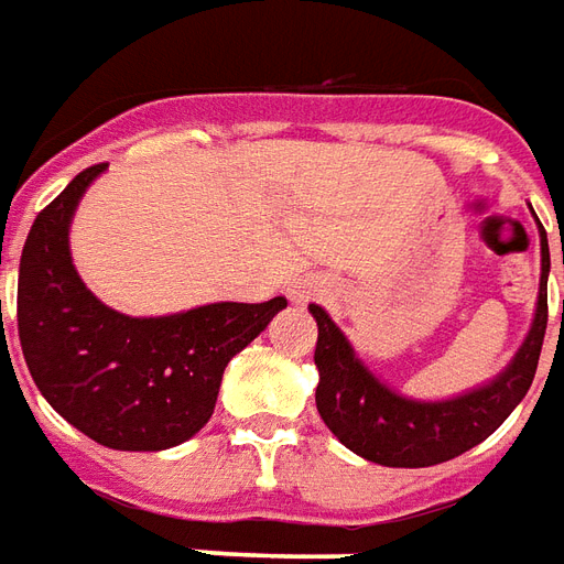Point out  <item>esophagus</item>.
<instances>
[{"label": "esophagus", "instance_id": "34e87169", "mask_svg": "<svg viewBox=\"0 0 564 564\" xmlns=\"http://www.w3.org/2000/svg\"><path fill=\"white\" fill-rule=\"evenodd\" d=\"M324 294H330V288L324 285V282H303V285H297V291H294V297L297 300L324 297Z\"/></svg>", "mask_w": 564, "mask_h": 564}]
</instances>
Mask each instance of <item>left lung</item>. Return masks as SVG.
<instances>
[{"label":"left lung","mask_w":564,"mask_h":564,"mask_svg":"<svg viewBox=\"0 0 564 564\" xmlns=\"http://www.w3.org/2000/svg\"><path fill=\"white\" fill-rule=\"evenodd\" d=\"M546 276H550V249H546V234L541 231V288H538L535 322L525 343L520 345L511 364L484 388L442 402L409 400L390 390L384 381H378L360 364V357L345 339V333L330 322V315L312 303V318L318 322L315 405L322 421L348 451L378 466H435L480 445L508 421V414L532 388L546 333Z\"/></svg>","instance_id":"left-lung-1"}]
</instances>
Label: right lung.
Instances as JSON below:
<instances>
[{
    "instance_id": "obj_1",
    "label": "right lung",
    "mask_w": 564,
    "mask_h": 564,
    "mask_svg": "<svg viewBox=\"0 0 564 564\" xmlns=\"http://www.w3.org/2000/svg\"><path fill=\"white\" fill-rule=\"evenodd\" d=\"M105 167L80 171L32 221L20 254V348L41 397L93 442L164 451L209 421L228 360L288 300L209 303L162 318L105 306L77 276L68 249L74 209Z\"/></svg>"
}]
</instances>
